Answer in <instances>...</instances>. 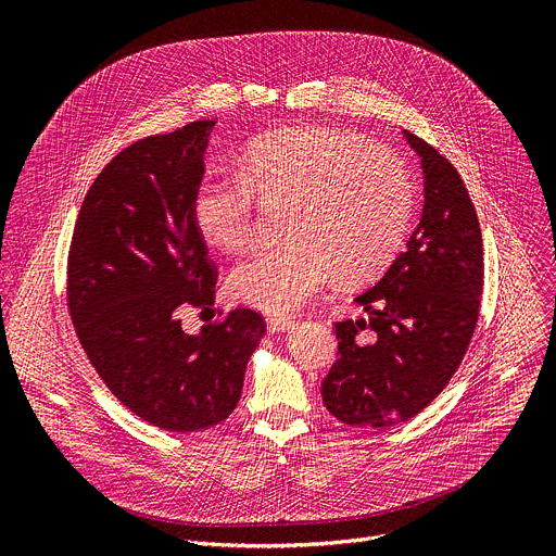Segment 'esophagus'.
Instances as JSON below:
<instances>
[{"label": "esophagus", "instance_id": "esophagus-1", "mask_svg": "<svg viewBox=\"0 0 556 556\" xmlns=\"http://www.w3.org/2000/svg\"><path fill=\"white\" fill-rule=\"evenodd\" d=\"M290 319L288 316H268L266 319V326H268V330L270 332H283V330H288L290 328Z\"/></svg>", "mask_w": 556, "mask_h": 556}]
</instances>
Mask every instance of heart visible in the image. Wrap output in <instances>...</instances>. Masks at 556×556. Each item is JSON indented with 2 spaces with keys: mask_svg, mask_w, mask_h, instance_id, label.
Returning <instances> with one entry per match:
<instances>
[{
  "mask_svg": "<svg viewBox=\"0 0 556 556\" xmlns=\"http://www.w3.org/2000/svg\"><path fill=\"white\" fill-rule=\"evenodd\" d=\"M257 198L286 202L288 242L237 264L228 292L270 314L312 301L339 275L363 281L399 253L414 211V182L399 155L334 127H286L251 140L240 174L206 178L193 195V222L222 251L247 247Z\"/></svg>",
  "mask_w": 556,
  "mask_h": 556,
  "instance_id": "heart-1",
  "label": "heart"
}]
</instances>
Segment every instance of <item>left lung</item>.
Returning <instances> with one entry per match:
<instances>
[{"label": "left lung", "mask_w": 556, "mask_h": 556, "mask_svg": "<svg viewBox=\"0 0 556 556\" xmlns=\"http://www.w3.org/2000/svg\"><path fill=\"white\" fill-rule=\"evenodd\" d=\"M425 172V208L407 249L356 296L367 319L337 321L339 352L321 395L350 427L418 416L457 371L478 326L484 247L470 195L446 157L405 129Z\"/></svg>", "instance_id": "8db88e82"}]
</instances>
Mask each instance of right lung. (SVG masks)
<instances>
[{"label":"right lung","instance_id":"1","mask_svg":"<svg viewBox=\"0 0 556 556\" xmlns=\"http://www.w3.org/2000/svg\"><path fill=\"white\" fill-rule=\"evenodd\" d=\"M215 121L147 136L114 155L86 193L65 299L78 343L116 399L140 420L178 433L224 422L266 321L251 307L219 314L200 334L187 307L208 309L217 268L193 222Z\"/></svg>","mask_w":556,"mask_h":556}]
</instances>
